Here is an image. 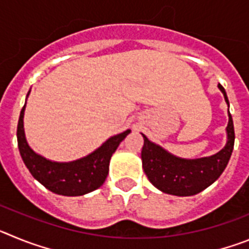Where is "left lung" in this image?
I'll list each match as a JSON object with an SVG mask.
<instances>
[{"label": "left lung", "mask_w": 249, "mask_h": 249, "mask_svg": "<svg viewBox=\"0 0 249 249\" xmlns=\"http://www.w3.org/2000/svg\"><path fill=\"white\" fill-rule=\"evenodd\" d=\"M218 89L228 105L227 142L214 155L193 160L177 157L141 133L144 140L141 153L142 167L149 182L163 193L179 197L197 195L217 181L227 167L234 146V127L226 89L219 83Z\"/></svg>", "instance_id": "8db88e82"}]
</instances>
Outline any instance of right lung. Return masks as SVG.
<instances>
[{"instance_id":"obj_1","label":"right lung","mask_w":249,"mask_h":249,"mask_svg":"<svg viewBox=\"0 0 249 249\" xmlns=\"http://www.w3.org/2000/svg\"><path fill=\"white\" fill-rule=\"evenodd\" d=\"M30 92L31 89L28 91L27 97L30 96ZM25 109L26 103L19 113L17 142L22 160L35 179L51 192L68 197L83 196L100 188L108 175L112 155L127 135L131 133V129L112 136L102 143V146L85 157L71 162H56L36 153L28 144L23 127Z\"/></svg>"}]
</instances>
